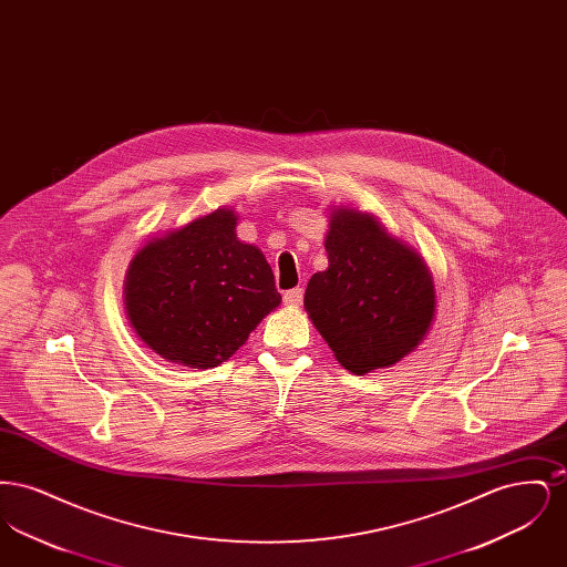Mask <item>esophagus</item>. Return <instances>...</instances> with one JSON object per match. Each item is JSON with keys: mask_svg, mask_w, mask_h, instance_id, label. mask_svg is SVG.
I'll return each instance as SVG.
<instances>
[{"mask_svg": "<svg viewBox=\"0 0 567 567\" xmlns=\"http://www.w3.org/2000/svg\"><path fill=\"white\" fill-rule=\"evenodd\" d=\"M301 301H303V291L301 289H289L285 293V303L287 306H301Z\"/></svg>", "mask_w": 567, "mask_h": 567, "instance_id": "34e87169", "label": "esophagus"}]
</instances>
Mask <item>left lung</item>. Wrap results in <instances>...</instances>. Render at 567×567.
Instances as JSON below:
<instances>
[{
	"instance_id": "left-lung-1",
	"label": "left lung",
	"mask_w": 567,
	"mask_h": 567,
	"mask_svg": "<svg viewBox=\"0 0 567 567\" xmlns=\"http://www.w3.org/2000/svg\"><path fill=\"white\" fill-rule=\"evenodd\" d=\"M324 250L329 268L310 278L303 306L336 359L365 374L414 351L435 312L423 259L352 210L331 216Z\"/></svg>"
}]
</instances>
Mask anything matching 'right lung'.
Masks as SVG:
<instances>
[{
  "instance_id": "add662e5",
  "label": "right lung",
  "mask_w": 567,
  "mask_h": 567,
  "mask_svg": "<svg viewBox=\"0 0 567 567\" xmlns=\"http://www.w3.org/2000/svg\"><path fill=\"white\" fill-rule=\"evenodd\" d=\"M236 220L218 208L146 244L132 259L127 317L163 359L215 368L280 303L270 264L236 238Z\"/></svg>"
}]
</instances>
